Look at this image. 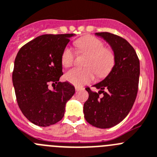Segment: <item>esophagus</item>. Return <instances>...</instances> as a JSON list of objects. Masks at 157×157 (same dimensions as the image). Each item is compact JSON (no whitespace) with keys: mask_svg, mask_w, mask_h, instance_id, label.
<instances>
[{"mask_svg":"<svg viewBox=\"0 0 157 157\" xmlns=\"http://www.w3.org/2000/svg\"><path fill=\"white\" fill-rule=\"evenodd\" d=\"M75 89H76V91H80V90H82V89H83V87H80V86H76Z\"/></svg>","mask_w":157,"mask_h":157,"instance_id":"1","label":"esophagus"}]
</instances>
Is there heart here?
<instances>
[{
	"mask_svg": "<svg viewBox=\"0 0 157 157\" xmlns=\"http://www.w3.org/2000/svg\"><path fill=\"white\" fill-rule=\"evenodd\" d=\"M80 53L87 55L84 68H73L65 75L68 82L77 86L84 85L92 81L95 73L98 77H104L111 71L115 63V55L111 49L105 48L101 40L92 36L82 37L76 41ZM75 52L66 47L62 54V64L64 67L73 65Z\"/></svg>",
	"mask_w": 157,
	"mask_h": 157,
	"instance_id": "1",
	"label": "heart"
}]
</instances>
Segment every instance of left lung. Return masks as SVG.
<instances>
[{"mask_svg": "<svg viewBox=\"0 0 157 157\" xmlns=\"http://www.w3.org/2000/svg\"><path fill=\"white\" fill-rule=\"evenodd\" d=\"M94 35L109 44L115 55V63L108 75L94 87L98 92L86 87L88 99L84 104L86 121L98 128H109L128 116L138 93L140 63L133 47L125 39L102 32ZM103 95L100 97L99 94Z\"/></svg>", "mask_w": 157, "mask_h": 157, "instance_id": "8db88e82", "label": "left lung"}]
</instances>
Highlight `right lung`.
I'll list each match as a JSON object with an SVG mask.
<instances>
[{"label":"right lung","instance_id":"right-lung-1","mask_svg":"<svg viewBox=\"0 0 157 157\" xmlns=\"http://www.w3.org/2000/svg\"><path fill=\"white\" fill-rule=\"evenodd\" d=\"M75 34H44L22 46L14 63L12 83L19 109L40 127L56 124L64 116L74 86L59 82L63 75L62 54ZM49 83L56 84L50 90Z\"/></svg>","mask_w":157,"mask_h":157}]
</instances>
